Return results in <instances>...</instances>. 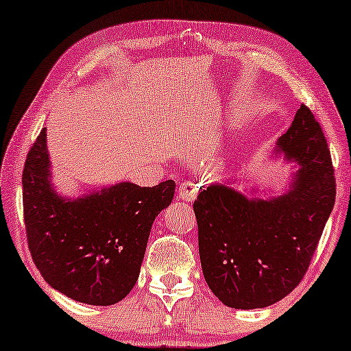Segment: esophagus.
Segmentation results:
<instances>
[{
  "label": "esophagus",
  "mask_w": 351,
  "mask_h": 351,
  "mask_svg": "<svg viewBox=\"0 0 351 351\" xmlns=\"http://www.w3.org/2000/svg\"><path fill=\"white\" fill-rule=\"evenodd\" d=\"M201 185L203 184H201L199 179L186 180L184 184L179 185V189H177V196L184 201H195L201 190Z\"/></svg>",
  "instance_id": "1"
}]
</instances>
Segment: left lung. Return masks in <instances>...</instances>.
<instances>
[{
	"instance_id": "8db88e82",
	"label": "left lung",
	"mask_w": 351,
	"mask_h": 351,
	"mask_svg": "<svg viewBox=\"0 0 351 351\" xmlns=\"http://www.w3.org/2000/svg\"><path fill=\"white\" fill-rule=\"evenodd\" d=\"M278 152L300 165L289 193L247 199L225 185H210L193 203L204 280L232 308H263L294 291L334 208L332 158L306 105L280 137Z\"/></svg>"
}]
</instances>
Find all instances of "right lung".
Returning a JSON list of instances; mask_svg holds the SVG:
<instances>
[{
    "label": "right lung",
    "instance_id": "right-lung-1",
    "mask_svg": "<svg viewBox=\"0 0 351 351\" xmlns=\"http://www.w3.org/2000/svg\"><path fill=\"white\" fill-rule=\"evenodd\" d=\"M46 129L22 174L23 223L32 258L49 286L89 305H113L136 285L153 220L174 198L176 182H123L75 201L49 185Z\"/></svg>",
    "mask_w": 351,
    "mask_h": 351
}]
</instances>
